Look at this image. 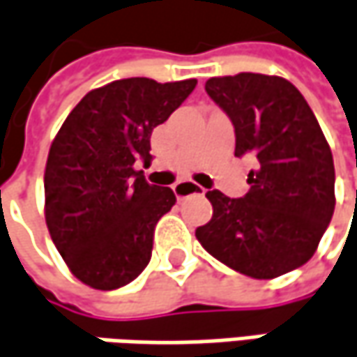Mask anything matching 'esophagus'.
I'll list each match as a JSON object with an SVG mask.
<instances>
[{
    "label": "esophagus",
    "instance_id": "obj_1",
    "mask_svg": "<svg viewBox=\"0 0 357 357\" xmlns=\"http://www.w3.org/2000/svg\"><path fill=\"white\" fill-rule=\"evenodd\" d=\"M174 194H176L178 199H183V197H188V195L192 194H204V188L194 183V181H178L174 185Z\"/></svg>",
    "mask_w": 357,
    "mask_h": 357
}]
</instances>
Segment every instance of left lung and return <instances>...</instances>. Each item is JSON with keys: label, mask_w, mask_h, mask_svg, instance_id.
<instances>
[{"label": "left lung", "mask_w": 357, "mask_h": 357, "mask_svg": "<svg viewBox=\"0 0 357 357\" xmlns=\"http://www.w3.org/2000/svg\"><path fill=\"white\" fill-rule=\"evenodd\" d=\"M206 91L234 123L236 155L257 160L250 192L206 194L213 215L195 229L206 252L227 268L271 280L314 256L335 206L332 149L298 87L278 75L211 77Z\"/></svg>", "instance_id": "8db88e82"}]
</instances>
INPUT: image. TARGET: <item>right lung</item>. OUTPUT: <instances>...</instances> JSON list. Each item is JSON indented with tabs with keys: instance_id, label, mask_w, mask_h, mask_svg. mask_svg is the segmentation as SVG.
<instances>
[{
	"instance_id": "right-lung-1",
	"label": "right lung",
	"mask_w": 357,
	"mask_h": 357,
	"mask_svg": "<svg viewBox=\"0 0 357 357\" xmlns=\"http://www.w3.org/2000/svg\"><path fill=\"white\" fill-rule=\"evenodd\" d=\"M195 84L117 79L91 89L55 135L43 176L45 222L57 252L86 286H128L149 264L155 224L176 195L148 183L133 165L149 162L153 128Z\"/></svg>"
}]
</instances>
